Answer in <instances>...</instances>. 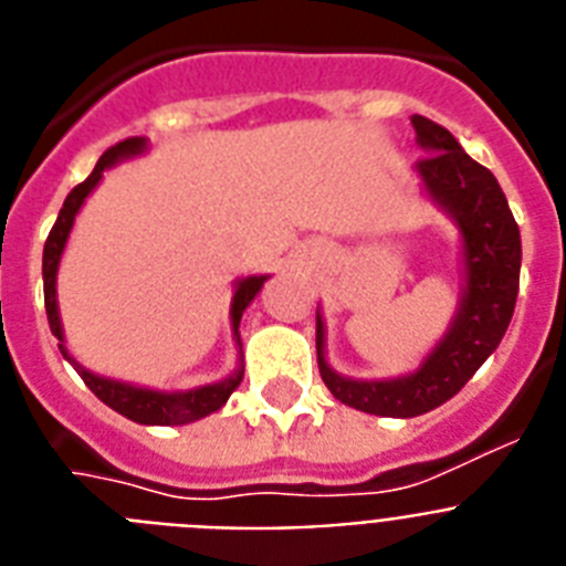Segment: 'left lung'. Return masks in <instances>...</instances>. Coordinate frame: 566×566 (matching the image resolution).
<instances>
[{
	"label": "left lung",
	"mask_w": 566,
	"mask_h": 566,
	"mask_svg": "<svg viewBox=\"0 0 566 566\" xmlns=\"http://www.w3.org/2000/svg\"><path fill=\"white\" fill-rule=\"evenodd\" d=\"M411 126L426 149V158L417 160L422 189L452 216L463 241L467 284L452 325L415 374L350 379L327 365L325 322L316 313V359L327 391L345 406L379 417H417L452 400L501 345L521 279V232L495 175L469 158L440 123L415 114Z\"/></svg>",
	"instance_id": "left-lung-1"
}]
</instances>
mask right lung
<instances>
[{"label": "right lung", "mask_w": 566, "mask_h": 566, "mask_svg": "<svg viewBox=\"0 0 566 566\" xmlns=\"http://www.w3.org/2000/svg\"><path fill=\"white\" fill-rule=\"evenodd\" d=\"M146 140L144 137H126L117 146L103 151V158L97 160L94 172L71 189L69 198H65L63 210L56 216V224L51 227L49 241H45V250H42V282H45V313H49V325L51 334L60 339V350L69 359L77 374L83 377V382L97 394L99 400L106 402L108 408H114L117 415L129 417V420L140 422V426H187V422L201 420V417L212 415L218 408L230 400V394L239 388L241 377H244V368L239 365V371L230 374L221 382H210V386H198L189 388V391H155V388H140L129 386V382H120V379H108L99 377V374H92L88 368L74 359L69 354L63 342V322H60V307H56V270H60V259H63L65 241H69V232L74 227V218H77L80 207L85 203V198L92 195V189L97 187L103 172L108 166L120 164L126 158H135V155H144ZM268 275H247V279H239L235 282V293H232V305H230V319H232V336L239 342L241 348V316H244L247 305L253 302L255 293L264 287Z\"/></svg>", "instance_id": "add662e5"}]
</instances>
